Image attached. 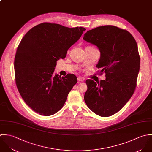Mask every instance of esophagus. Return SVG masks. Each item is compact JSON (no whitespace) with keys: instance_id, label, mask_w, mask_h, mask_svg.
<instances>
[{"instance_id":"esophagus-1","label":"esophagus","mask_w":152,"mask_h":152,"mask_svg":"<svg viewBox=\"0 0 152 152\" xmlns=\"http://www.w3.org/2000/svg\"><path fill=\"white\" fill-rule=\"evenodd\" d=\"M77 80L79 82H83L85 80V78L83 77H81V76H79L77 77Z\"/></svg>"}]
</instances>
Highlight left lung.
I'll return each instance as SVG.
<instances>
[{"label":"left lung","mask_w":152,"mask_h":152,"mask_svg":"<svg viewBox=\"0 0 152 152\" xmlns=\"http://www.w3.org/2000/svg\"><path fill=\"white\" fill-rule=\"evenodd\" d=\"M83 36L99 49L96 67L106 73V79L100 82L86 80L84 99L93 112L108 117L121 110L135 90L140 69L137 45L128 31L111 25L93 29Z\"/></svg>","instance_id":"1"}]
</instances>
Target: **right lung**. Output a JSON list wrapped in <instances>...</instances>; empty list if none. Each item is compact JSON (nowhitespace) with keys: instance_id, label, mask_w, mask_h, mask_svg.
Segmentation results:
<instances>
[{"instance_id":"obj_1","label":"right lung","mask_w":152,"mask_h":152,"mask_svg":"<svg viewBox=\"0 0 152 152\" xmlns=\"http://www.w3.org/2000/svg\"><path fill=\"white\" fill-rule=\"evenodd\" d=\"M85 30L45 22L32 28L22 38L15 58L16 84L34 112L48 116L63 106L77 79L73 74L61 77L53 74L56 62L65 58Z\"/></svg>"}]
</instances>
